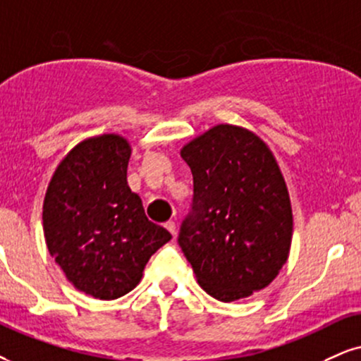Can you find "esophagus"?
I'll return each instance as SVG.
<instances>
[{
	"label": "esophagus",
	"mask_w": 361,
	"mask_h": 361,
	"mask_svg": "<svg viewBox=\"0 0 361 361\" xmlns=\"http://www.w3.org/2000/svg\"><path fill=\"white\" fill-rule=\"evenodd\" d=\"M166 229H167L169 233H171L172 235H176V222H173V221L166 222Z\"/></svg>",
	"instance_id": "esophagus-1"
}]
</instances>
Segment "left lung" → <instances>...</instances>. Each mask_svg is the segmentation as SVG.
I'll return each mask as SVG.
<instances>
[{"label":"left lung","instance_id":"left-lung-1","mask_svg":"<svg viewBox=\"0 0 361 361\" xmlns=\"http://www.w3.org/2000/svg\"><path fill=\"white\" fill-rule=\"evenodd\" d=\"M194 197L177 243L197 283L216 300L251 296L288 259L293 212L274 155L243 127H212L180 150Z\"/></svg>","mask_w":361,"mask_h":361}]
</instances>
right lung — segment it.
<instances>
[{
	"label": "right lung",
	"mask_w": 361,
	"mask_h": 361,
	"mask_svg": "<svg viewBox=\"0 0 361 361\" xmlns=\"http://www.w3.org/2000/svg\"><path fill=\"white\" fill-rule=\"evenodd\" d=\"M130 145L115 133L80 142L61 160L43 202L50 255L70 283L99 300L137 286L147 261L172 235L147 219L127 184Z\"/></svg>",
	"instance_id": "right-lung-1"
}]
</instances>
